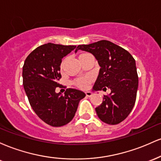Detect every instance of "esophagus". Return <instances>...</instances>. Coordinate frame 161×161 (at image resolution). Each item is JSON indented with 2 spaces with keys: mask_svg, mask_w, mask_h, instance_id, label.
Here are the masks:
<instances>
[{
  "mask_svg": "<svg viewBox=\"0 0 161 161\" xmlns=\"http://www.w3.org/2000/svg\"><path fill=\"white\" fill-rule=\"evenodd\" d=\"M86 95L87 97H92L93 94H92V92H86Z\"/></svg>",
  "mask_w": 161,
  "mask_h": 161,
  "instance_id": "obj_1",
  "label": "esophagus"
}]
</instances>
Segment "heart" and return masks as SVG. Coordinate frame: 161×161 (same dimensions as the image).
<instances>
[{"label": "heart", "instance_id": "b5f03b06", "mask_svg": "<svg viewBox=\"0 0 161 161\" xmlns=\"http://www.w3.org/2000/svg\"><path fill=\"white\" fill-rule=\"evenodd\" d=\"M60 67H63V64H61V66H60ZM90 82H91V79H90L89 77H84V78L76 79L73 83H74L75 86L79 87V88H86L88 86V84H89Z\"/></svg>", "mask_w": 161, "mask_h": 161}]
</instances>
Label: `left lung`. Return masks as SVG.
I'll return each instance as SVG.
<instances>
[{
	"label": "left lung",
	"instance_id": "obj_1",
	"mask_svg": "<svg viewBox=\"0 0 161 161\" xmlns=\"http://www.w3.org/2000/svg\"><path fill=\"white\" fill-rule=\"evenodd\" d=\"M78 50L92 53L101 67L93 91H111L95 108L97 116L110 125L121 123L132 111L137 95L138 77L133 57L107 40L79 45L75 52Z\"/></svg>",
	"mask_w": 161,
	"mask_h": 161
}]
</instances>
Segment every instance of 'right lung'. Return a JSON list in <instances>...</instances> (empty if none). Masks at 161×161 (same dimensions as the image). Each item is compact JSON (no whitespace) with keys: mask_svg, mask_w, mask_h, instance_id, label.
Returning <instances> with one entry per match:
<instances>
[{"mask_svg":"<svg viewBox=\"0 0 161 161\" xmlns=\"http://www.w3.org/2000/svg\"><path fill=\"white\" fill-rule=\"evenodd\" d=\"M75 47L45 44L29 53L24 62L23 82L29 104L37 116L51 126L69 123L80 100L86 97L84 92L74 88H67L64 95L55 92L60 86L62 58Z\"/></svg>","mask_w":161,"mask_h":161,"instance_id":"1","label":"right lung"}]
</instances>
